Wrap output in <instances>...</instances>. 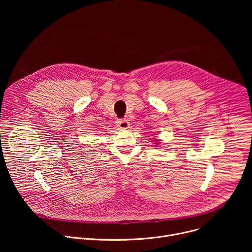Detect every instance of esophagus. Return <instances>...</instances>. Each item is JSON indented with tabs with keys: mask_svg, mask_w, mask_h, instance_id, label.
Instances as JSON below:
<instances>
[{
	"mask_svg": "<svg viewBox=\"0 0 252 252\" xmlns=\"http://www.w3.org/2000/svg\"><path fill=\"white\" fill-rule=\"evenodd\" d=\"M116 124H117V126L120 128H128V126H129V123L125 119L118 120Z\"/></svg>",
	"mask_w": 252,
	"mask_h": 252,
	"instance_id": "34e87169",
	"label": "esophagus"
}]
</instances>
